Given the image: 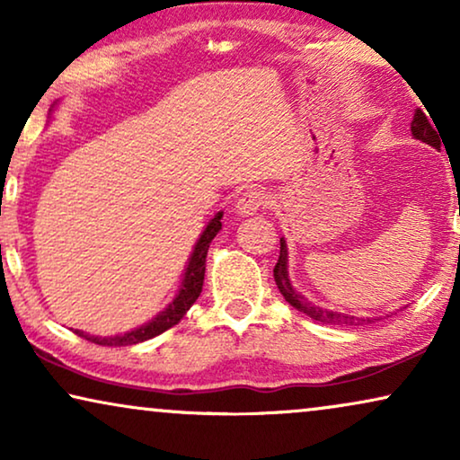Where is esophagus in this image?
Here are the masks:
<instances>
[{
	"label": "esophagus",
	"mask_w": 460,
	"mask_h": 460,
	"mask_svg": "<svg viewBox=\"0 0 460 460\" xmlns=\"http://www.w3.org/2000/svg\"><path fill=\"white\" fill-rule=\"evenodd\" d=\"M263 205H266V197H263L260 190H244L241 197L236 199L234 211L238 216L247 217V216H253L255 211H260Z\"/></svg>",
	"instance_id": "obj_1"
}]
</instances>
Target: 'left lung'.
Returning a JSON list of instances; mask_svg holds the SVG:
<instances>
[{"label": "left lung", "instance_id": "1", "mask_svg": "<svg viewBox=\"0 0 460 460\" xmlns=\"http://www.w3.org/2000/svg\"><path fill=\"white\" fill-rule=\"evenodd\" d=\"M431 121L427 119L423 111H414L411 131L417 140L429 144V146H433V148H439V144H442L439 142V137L442 136H438L439 131H436L438 128H433L436 123L431 125ZM274 280H276V285H279V291L282 293V297H285L288 304L295 307V310L304 312L305 316H310L312 320H318V323H323V324L358 326V324L375 323L376 320V318L351 316V314L332 312V310H326V307H318V305H314L312 301H307L299 291H295V287L291 285V279H288V249H287L285 238H280V255H279V261H276V266H274Z\"/></svg>", "mask_w": 460, "mask_h": 460}]
</instances>
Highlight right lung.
<instances>
[{"mask_svg":"<svg viewBox=\"0 0 460 460\" xmlns=\"http://www.w3.org/2000/svg\"><path fill=\"white\" fill-rule=\"evenodd\" d=\"M222 216L224 211H217L216 216L209 219V224L205 226V230L200 232L197 244H194L190 257H188V266L184 270V279H181L180 291L175 293L172 304H169L165 310L156 314V316L150 320V323L137 326V329L123 332V335L115 337H93L87 335L84 331H75L79 337H85L87 341H93L98 345H115V348H121V345H136L146 341V339H153L167 329H172L184 318V314L190 310V305L199 299L200 291H203V280H205V260L207 251H209V244L219 230H222Z\"/></svg>","mask_w":460,"mask_h":460,"instance_id":"obj_1","label":"right lung"}]
</instances>
